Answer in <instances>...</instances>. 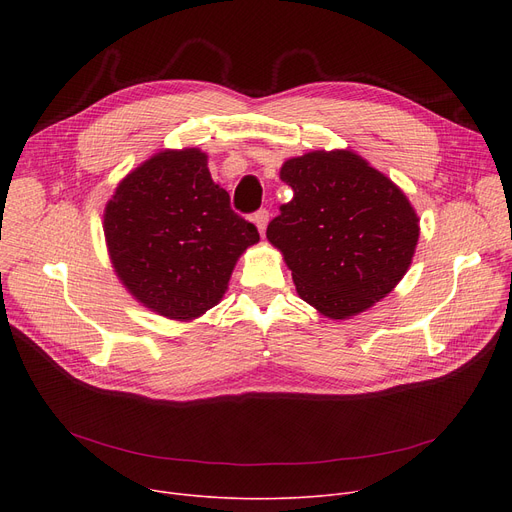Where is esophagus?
Returning a JSON list of instances; mask_svg holds the SVG:
<instances>
[{"mask_svg":"<svg viewBox=\"0 0 512 512\" xmlns=\"http://www.w3.org/2000/svg\"><path fill=\"white\" fill-rule=\"evenodd\" d=\"M253 222H255V226L259 228V232H261V236L265 234V228H267V222H270V211L267 209H259L255 215H253Z\"/></svg>","mask_w":512,"mask_h":512,"instance_id":"obj_1","label":"esophagus"}]
</instances>
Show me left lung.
I'll return each mask as SVG.
<instances>
[{
	"label": "left lung",
	"mask_w": 512,
	"mask_h": 512,
	"mask_svg": "<svg viewBox=\"0 0 512 512\" xmlns=\"http://www.w3.org/2000/svg\"><path fill=\"white\" fill-rule=\"evenodd\" d=\"M294 197L267 226L299 297L330 319H351L396 288L411 267L419 215L386 174L351 149L286 159Z\"/></svg>",
	"instance_id": "left-lung-1"
}]
</instances>
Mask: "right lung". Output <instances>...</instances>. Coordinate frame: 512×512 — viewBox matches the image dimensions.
Instances as JSON below:
<instances>
[{"instance_id":"obj_1","label":"right lung","mask_w":512,"mask_h":512,"mask_svg":"<svg viewBox=\"0 0 512 512\" xmlns=\"http://www.w3.org/2000/svg\"><path fill=\"white\" fill-rule=\"evenodd\" d=\"M103 234L122 286L174 321L218 305L238 257L259 242L197 147L157 151L128 172L105 203Z\"/></svg>"}]
</instances>
